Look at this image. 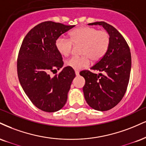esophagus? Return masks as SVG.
Wrapping results in <instances>:
<instances>
[{"instance_id":"1","label":"esophagus","mask_w":146,"mask_h":146,"mask_svg":"<svg viewBox=\"0 0 146 146\" xmlns=\"http://www.w3.org/2000/svg\"><path fill=\"white\" fill-rule=\"evenodd\" d=\"M75 75H76L77 76H78V75H80V72H79L78 71H75Z\"/></svg>"}]
</instances>
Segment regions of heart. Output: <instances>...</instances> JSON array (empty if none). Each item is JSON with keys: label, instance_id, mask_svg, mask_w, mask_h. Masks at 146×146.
I'll return each instance as SVG.
<instances>
[{"label": "heart", "instance_id": "1", "mask_svg": "<svg viewBox=\"0 0 146 146\" xmlns=\"http://www.w3.org/2000/svg\"><path fill=\"white\" fill-rule=\"evenodd\" d=\"M73 45H80V57L73 56L65 62L66 66L74 70H81L92 61L99 60L105 55L110 44V36L107 31H99L94 27L81 26L69 33V39L59 37L56 47L61 55L68 56Z\"/></svg>", "mask_w": 146, "mask_h": 146}]
</instances>
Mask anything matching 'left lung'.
Masks as SVG:
<instances>
[{
	"mask_svg": "<svg viewBox=\"0 0 146 146\" xmlns=\"http://www.w3.org/2000/svg\"><path fill=\"white\" fill-rule=\"evenodd\" d=\"M88 25L102 26L110 36V44L103 58L90 69L103 72H80L85 79L84 98L90 108L98 111H108L122 100L129 84L131 69V55L127 43L113 26L105 22Z\"/></svg>",
	"mask_w": 146,
	"mask_h": 146,
	"instance_id": "8db88e82",
	"label": "left lung"
}]
</instances>
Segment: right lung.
<instances>
[{
  "mask_svg": "<svg viewBox=\"0 0 146 146\" xmlns=\"http://www.w3.org/2000/svg\"><path fill=\"white\" fill-rule=\"evenodd\" d=\"M74 26L47 21L31 29L22 41L17 64L19 81L29 99L42 111H58L67 100L74 70L66 66L54 78L50 73L64 64L56 41Z\"/></svg>",
  "mask_w": 146,
  "mask_h": 146,
  "instance_id": "1",
  "label": "right lung"
}]
</instances>
